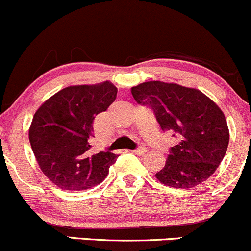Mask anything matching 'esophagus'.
Listing matches in <instances>:
<instances>
[{
	"label": "esophagus",
	"instance_id": "esophagus-1",
	"mask_svg": "<svg viewBox=\"0 0 251 251\" xmlns=\"http://www.w3.org/2000/svg\"><path fill=\"white\" fill-rule=\"evenodd\" d=\"M132 152L137 155H143L146 152V148H137V149L132 150Z\"/></svg>",
	"mask_w": 251,
	"mask_h": 251
}]
</instances>
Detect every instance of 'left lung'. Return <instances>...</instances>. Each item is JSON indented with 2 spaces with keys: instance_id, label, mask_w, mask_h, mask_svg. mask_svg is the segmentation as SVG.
I'll return each instance as SVG.
<instances>
[{
  "instance_id": "8db88e82",
  "label": "left lung",
  "mask_w": 251,
  "mask_h": 251,
  "mask_svg": "<svg viewBox=\"0 0 251 251\" xmlns=\"http://www.w3.org/2000/svg\"><path fill=\"white\" fill-rule=\"evenodd\" d=\"M131 92L137 103L154 112L161 130L178 139L156 178L176 189L207 180L223 161L230 139L220 108L200 90L178 84L147 81Z\"/></svg>"
}]
</instances>
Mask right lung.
<instances>
[{
  "instance_id": "1",
  "label": "right lung",
  "mask_w": 251,
  "mask_h": 251,
  "mask_svg": "<svg viewBox=\"0 0 251 251\" xmlns=\"http://www.w3.org/2000/svg\"><path fill=\"white\" fill-rule=\"evenodd\" d=\"M109 81L68 86L47 100L32 119L28 138L42 172L62 190L80 191L99 185L118 155L91 154L94 119L117 99Z\"/></svg>"
}]
</instances>
